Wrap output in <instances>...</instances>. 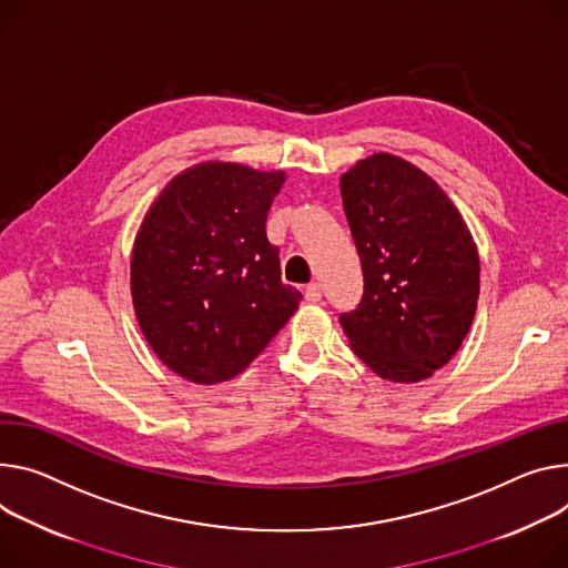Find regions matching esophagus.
Here are the masks:
<instances>
[{
    "mask_svg": "<svg viewBox=\"0 0 568 568\" xmlns=\"http://www.w3.org/2000/svg\"><path fill=\"white\" fill-rule=\"evenodd\" d=\"M305 301H307V303L322 301V285H320V283H311V285L305 287Z\"/></svg>",
    "mask_w": 568,
    "mask_h": 568,
    "instance_id": "1",
    "label": "esophagus"
}]
</instances>
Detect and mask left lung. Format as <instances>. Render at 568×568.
Returning <instances> with one entry per match:
<instances>
[{"label":"left lung","mask_w":568,"mask_h":568,"mask_svg":"<svg viewBox=\"0 0 568 568\" xmlns=\"http://www.w3.org/2000/svg\"><path fill=\"white\" fill-rule=\"evenodd\" d=\"M339 190L365 274L363 301L339 317L348 344L383 381H426L476 315L474 235L437 181L394 153L357 161Z\"/></svg>","instance_id":"obj_1"}]
</instances>
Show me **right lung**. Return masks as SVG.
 I'll return each mask as SVG.
<instances>
[{"instance_id":"right-lung-1","label":"right lung","mask_w":568,"mask_h":568,"mask_svg":"<svg viewBox=\"0 0 568 568\" xmlns=\"http://www.w3.org/2000/svg\"><path fill=\"white\" fill-rule=\"evenodd\" d=\"M285 172L209 161L151 203L131 253V296L149 346L196 385L235 378L296 313L267 213Z\"/></svg>"}]
</instances>
